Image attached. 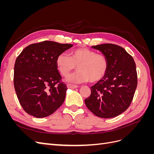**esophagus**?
I'll list each match as a JSON object with an SVG mask.
<instances>
[{"mask_svg":"<svg viewBox=\"0 0 154 154\" xmlns=\"http://www.w3.org/2000/svg\"><path fill=\"white\" fill-rule=\"evenodd\" d=\"M67 87L69 88H73V89L74 88H76L78 87V86H77V85H72V84H67Z\"/></svg>","mask_w":154,"mask_h":154,"instance_id":"obj_1","label":"esophagus"}]
</instances>
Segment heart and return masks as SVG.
<instances>
[{
    "label": "heart",
    "mask_w": 154,
    "mask_h": 154,
    "mask_svg": "<svg viewBox=\"0 0 154 154\" xmlns=\"http://www.w3.org/2000/svg\"><path fill=\"white\" fill-rule=\"evenodd\" d=\"M56 66L64 77L68 76L78 67L79 72L67 78L69 82L81 83L90 81L96 83L105 76L109 69V62L104 54L81 48L72 50L70 56L66 53L59 54L56 59Z\"/></svg>",
    "instance_id": "1"
}]
</instances>
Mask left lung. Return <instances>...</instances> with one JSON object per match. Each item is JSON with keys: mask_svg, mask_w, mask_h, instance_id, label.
<instances>
[{"mask_svg": "<svg viewBox=\"0 0 154 154\" xmlns=\"http://www.w3.org/2000/svg\"><path fill=\"white\" fill-rule=\"evenodd\" d=\"M106 57L109 69L105 76L91 87L85 100L88 110L97 117L114 118L127 110L137 84L136 63L125 49L112 44L92 46Z\"/></svg>", "mask_w": 154, "mask_h": 154, "instance_id": "left-lung-1", "label": "left lung"}]
</instances>
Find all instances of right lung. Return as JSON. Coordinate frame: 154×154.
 Returning <instances> with one entry per match:
<instances>
[{
    "label": "right lung",
    "mask_w": 154,
    "mask_h": 154,
    "mask_svg": "<svg viewBox=\"0 0 154 154\" xmlns=\"http://www.w3.org/2000/svg\"><path fill=\"white\" fill-rule=\"evenodd\" d=\"M72 46L44 41L28 45L18 55L14 67V87L20 104L27 114L45 118L63 104L67 88L60 82L62 77L56 59Z\"/></svg>",
    "instance_id": "1"
}]
</instances>
